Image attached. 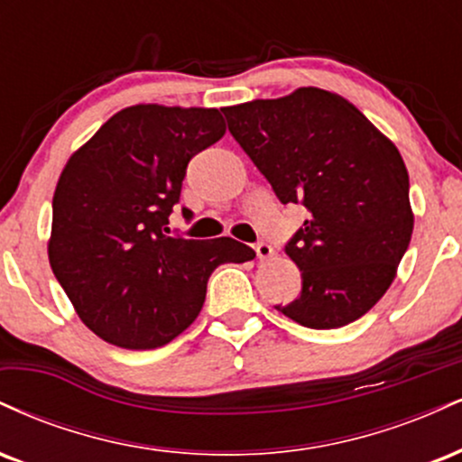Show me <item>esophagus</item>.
Segmentation results:
<instances>
[{"mask_svg":"<svg viewBox=\"0 0 462 462\" xmlns=\"http://www.w3.org/2000/svg\"><path fill=\"white\" fill-rule=\"evenodd\" d=\"M254 249H256V256L261 258V261H267V258L273 256V247L264 241H258L256 245H254Z\"/></svg>","mask_w":462,"mask_h":462,"instance_id":"esophagus-1","label":"esophagus"}]
</instances>
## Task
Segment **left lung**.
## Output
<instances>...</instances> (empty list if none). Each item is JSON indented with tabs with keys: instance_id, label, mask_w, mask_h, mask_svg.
Here are the masks:
<instances>
[{
	"instance_id": "8db88e82",
	"label": "left lung",
	"mask_w": 462,
	"mask_h": 462,
	"mask_svg": "<svg viewBox=\"0 0 462 462\" xmlns=\"http://www.w3.org/2000/svg\"><path fill=\"white\" fill-rule=\"evenodd\" d=\"M224 115L278 199L309 210L284 245L301 291L275 309L312 330L360 319L393 282L412 235L411 184L397 147L356 106L312 87Z\"/></svg>"
}]
</instances>
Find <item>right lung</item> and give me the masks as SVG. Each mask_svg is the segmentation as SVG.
I'll use <instances>...</instances> for the list:
<instances>
[{
  "label": "right lung",
  "mask_w": 462,
  "mask_h": 462,
  "mask_svg": "<svg viewBox=\"0 0 462 462\" xmlns=\"http://www.w3.org/2000/svg\"><path fill=\"white\" fill-rule=\"evenodd\" d=\"M224 132L217 108L130 106L62 169L50 264L79 319L106 343L167 346L199 315L210 273L256 256L230 236L169 232L190 158ZM182 215L193 219L189 208Z\"/></svg>",
  "instance_id": "add662e5"
}]
</instances>
